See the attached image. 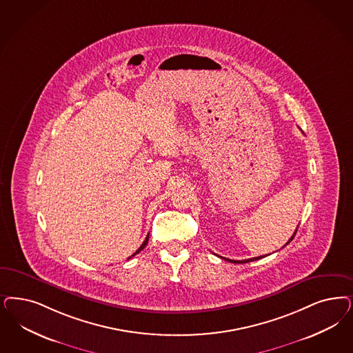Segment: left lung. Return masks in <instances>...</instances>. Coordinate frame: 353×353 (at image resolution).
Returning <instances> with one entry per match:
<instances>
[{
  "mask_svg": "<svg viewBox=\"0 0 353 353\" xmlns=\"http://www.w3.org/2000/svg\"><path fill=\"white\" fill-rule=\"evenodd\" d=\"M299 228V227H297ZM296 232H297V230L294 231V233H293V236H292L291 239L288 240V243H285V245H288V243H291L292 240H293V237H294V234H296ZM284 245V246H285ZM223 258V256H221ZM261 258H263V256H256V258H250V259H245V261H233V259H227V258H223V259H225V261H230V262H232V263H248V262H253V261H256V259H261Z\"/></svg>",
  "mask_w": 353,
  "mask_h": 353,
  "instance_id": "obj_1",
  "label": "left lung"
}]
</instances>
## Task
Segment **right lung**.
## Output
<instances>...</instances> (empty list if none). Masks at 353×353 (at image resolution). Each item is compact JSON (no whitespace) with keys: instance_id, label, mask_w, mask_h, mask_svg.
Wrapping results in <instances>:
<instances>
[{"instance_id":"1","label":"right lung","mask_w":353,"mask_h":353,"mask_svg":"<svg viewBox=\"0 0 353 353\" xmlns=\"http://www.w3.org/2000/svg\"><path fill=\"white\" fill-rule=\"evenodd\" d=\"M147 243H148V236H147L146 240H145V241H143V243H142V245H141V246H139V249H138V250H137V252H135V253H134L133 256H135V254H138V253H139V252H141V250H143V249H145V246H146V245H147ZM132 256H129V258H128V259H130V258H132Z\"/></svg>"}]
</instances>
